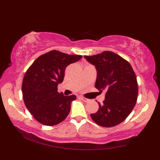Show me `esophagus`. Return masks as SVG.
Listing matches in <instances>:
<instances>
[{
  "mask_svg": "<svg viewBox=\"0 0 160 160\" xmlns=\"http://www.w3.org/2000/svg\"><path fill=\"white\" fill-rule=\"evenodd\" d=\"M80 98H81L82 100L83 101V102H89V98H85V97H83V96H80Z\"/></svg>",
  "mask_w": 160,
  "mask_h": 160,
  "instance_id": "obj_1",
  "label": "esophagus"
}]
</instances>
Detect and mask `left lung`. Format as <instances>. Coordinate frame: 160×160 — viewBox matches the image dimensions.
I'll list each match as a JSON object with an SVG mask.
<instances>
[{
  "instance_id": "8db88e82",
  "label": "left lung",
  "mask_w": 160,
  "mask_h": 160,
  "mask_svg": "<svg viewBox=\"0 0 160 160\" xmlns=\"http://www.w3.org/2000/svg\"><path fill=\"white\" fill-rule=\"evenodd\" d=\"M85 58L96 68L95 88L106 92L103 103H98V111L91 113V118L103 127L117 126L136 104L138 86L135 71L129 62L111 51Z\"/></svg>"
}]
</instances>
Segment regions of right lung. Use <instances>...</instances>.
Returning <instances> with one entry per match:
<instances>
[{"label":"right lung","instance_id":"right-lung-1","mask_svg":"<svg viewBox=\"0 0 160 160\" xmlns=\"http://www.w3.org/2000/svg\"><path fill=\"white\" fill-rule=\"evenodd\" d=\"M80 55L51 50L41 55L25 72L22 85L27 109L34 119L45 126H55L65 120L76 95L65 96L58 92L66 67L79 61Z\"/></svg>","mask_w":160,"mask_h":160}]
</instances>
